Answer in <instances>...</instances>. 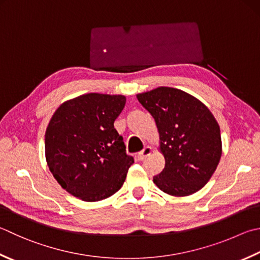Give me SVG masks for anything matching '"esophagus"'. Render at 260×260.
<instances>
[{
  "label": "esophagus",
  "instance_id": "esophagus-1",
  "mask_svg": "<svg viewBox=\"0 0 260 260\" xmlns=\"http://www.w3.org/2000/svg\"><path fill=\"white\" fill-rule=\"evenodd\" d=\"M151 153H153V148H151V147H149V146H146L143 150L139 151V153H138V159L144 160L145 158L148 157V156Z\"/></svg>",
  "mask_w": 260,
  "mask_h": 260
}]
</instances>
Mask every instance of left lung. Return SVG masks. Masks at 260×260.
Returning <instances> with one entry per match:
<instances>
[{"mask_svg":"<svg viewBox=\"0 0 260 260\" xmlns=\"http://www.w3.org/2000/svg\"><path fill=\"white\" fill-rule=\"evenodd\" d=\"M137 99L155 119L158 150L165 158L154 183L174 197L197 192L212 178L222 156L221 130L213 113L194 96L172 87L140 92Z\"/></svg>","mask_w":260,"mask_h":260,"instance_id":"8db88e82","label":"left lung"}]
</instances>
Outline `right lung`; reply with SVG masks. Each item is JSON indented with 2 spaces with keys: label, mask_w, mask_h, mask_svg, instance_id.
I'll return each mask as SVG.
<instances>
[{
  "label": "right lung",
  "mask_w": 260,
  "mask_h": 260,
  "mask_svg": "<svg viewBox=\"0 0 260 260\" xmlns=\"http://www.w3.org/2000/svg\"><path fill=\"white\" fill-rule=\"evenodd\" d=\"M125 96L90 92L68 100L45 131V158L57 183L84 202L111 197L123 185L134 158L114 121Z\"/></svg>",
  "instance_id": "add662e5"
}]
</instances>
